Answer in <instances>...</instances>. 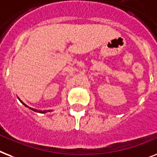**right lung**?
Instances as JSON below:
<instances>
[{"label": "right lung", "mask_w": 157, "mask_h": 157, "mask_svg": "<svg viewBox=\"0 0 157 157\" xmlns=\"http://www.w3.org/2000/svg\"><path fill=\"white\" fill-rule=\"evenodd\" d=\"M19 99V98H18ZM19 100H20V99H19ZM20 101H21V103H22V104H23L24 105H25V106H27V105H25V104H24L23 102H22V101H21V100H20ZM30 108V109H32V110H34V111H36V112H39V113H45V112H47V111H41V110H37V109H33V108H30V107H29Z\"/></svg>", "instance_id": "obj_1"}]
</instances>
